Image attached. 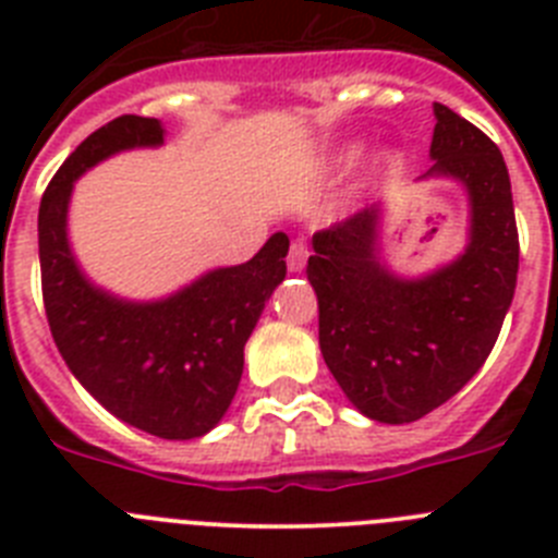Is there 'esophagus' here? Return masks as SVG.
Returning <instances> with one entry per match:
<instances>
[{
	"label": "esophagus",
	"instance_id": "esophagus-1",
	"mask_svg": "<svg viewBox=\"0 0 558 558\" xmlns=\"http://www.w3.org/2000/svg\"><path fill=\"white\" fill-rule=\"evenodd\" d=\"M307 256H310L307 245H304L302 240H295V243L290 245V251H288V270H290V274H299V270H304V265H307Z\"/></svg>",
	"mask_w": 558,
	"mask_h": 558
}]
</instances>
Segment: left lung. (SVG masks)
Wrapping results in <instances>:
<instances>
[{
	"mask_svg": "<svg viewBox=\"0 0 558 558\" xmlns=\"http://www.w3.org/2000/svg\"><path fill=\"white\" fill-rule=\"evenodd\" d=\"M422 179H452L470 198V243L433 274L405 279L379 256L383 209L313 234L307 279L318 295L324 363L363 416L405 425L445 405L486 363L520 268L514 201L502 153L436 102Z\"/></svg>",
	"mask_w": 558,
	"mask_h": 558,
	"instance_id": "obj_1",
	"label": "left lung"
}]
</instances>
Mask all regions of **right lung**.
I'll return each instance as SVG.
<instances>
[{"instance_id":"right-lung-1","label":"right lung","mask_w":558,"mask_h":558,"mask_svg":"<svg viewBox=\"0 0 558 558\" xmlns=\"http://www.w3.org/2000/svg\"><path fill=\"white\" fill-rule=\"evenodd\" d=\"M153 117H117L77 145L38 209V259L49 332L77 383L106 411L159 438H198L218 425L243 377V349L288 274V234L254 259L215 268L159 302H128L92 284L69 248L72 186L88 167L131 147H159Z\"/></svg>"}]
</instances>
